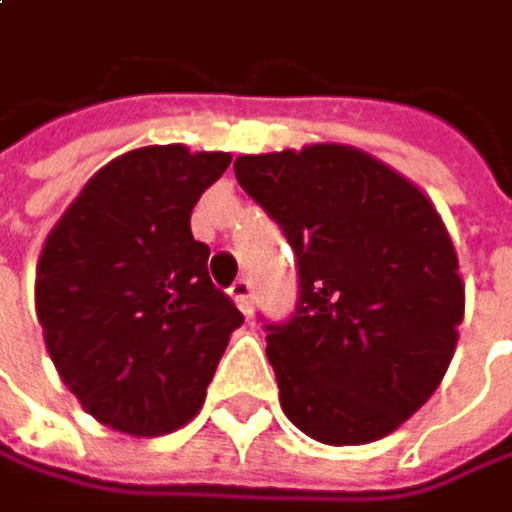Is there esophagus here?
Instances as JSON below:
<instances>
[{"instance_id":"obj_1","label":"esophagus","mask_w":512,"mask_h":512,"mask_svg":"<svg viewBox=\"0 0 512 512\" xmlns=\"http://www.w3.org/2000/svg\"><path fill=\"white\" fill-rule=\"evenodd\" d=\"M230 297H233V303L239 306V312H242L245 318L254 312V288H251V282H248V279L233 282V285H230Z\"/></svg>"}]
</instances>
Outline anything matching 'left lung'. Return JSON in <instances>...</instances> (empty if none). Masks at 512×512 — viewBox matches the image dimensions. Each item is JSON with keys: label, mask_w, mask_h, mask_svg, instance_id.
<instances>
[{"label": "left lung", "mask_w": 512, "mask_h": 512, "mask_svg": "<svg viewBox=\"0 0 512 512\" xmlns=\"http://www.w3.org/2000/svg\"><path fill=\"white\" fill-rule=\"evenodd\" d=\"M233 173L297 254V309L264 324L282 411L333 447L390 435L438 390L459 342L465 285L441 215L342 143L239 155Z\"/></svg>", "instance_id": "obj_1"}]
</instances>
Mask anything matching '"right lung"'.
<instances>
[{
    "label": "right lung",
    "mask_w": 512,
    "mask_h": 512,
    "mask_svg": "<svg viewBox=\"0 0 512 512\" xmlns=\"http://www.w3.org/2000/svg\"><path fill=\"white\" fill-rule=\"evenodd\" d=\"M227 152L140 146L104 164L50 230L35 273L47 354L98 423L155 438L188 423L242 324L209 282L191 209Z\"/></svg>",
    "instance_id": "right-lung-1"
}]
</instances>
